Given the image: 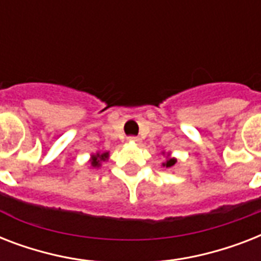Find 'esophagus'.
I'll return each instance as SVG.
<instances>
[{
	"mask_svg": "<svg viewBox=\"0 0 261 261\" xmlns=\"http://www.w3.org/2000/svg\"><path fill=\"white\" fill-rule=\"evenodd\" d=\"M128 141H130V142H134V143L141 142V139H139L138 137H128Z\"/></svg>",
	"mask_w": 261,
	"mask_h": 261,
	"instance_id": "1",
	"label": "esophagus"
}]
</instances>
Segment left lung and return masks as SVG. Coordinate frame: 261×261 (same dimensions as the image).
Segmentation results:
<instances>
[{"label": "left lung", "mask_w": 261, "mask_h": 261, "mask_svg": "<svg viewBox=\"0 0 261 261\" xmlns=\"http://www.w3.org/2000/svg\"><path fill=\"white\" fill-rule=\"evenodd\" d=\"M167 157H168L167 163H164V164H163V167H165V168H172V167H173V165H174V164L177 163V160L173 159V157H169V154H168Z\"/></svg>", "instance_id": "left-lung-1"}]
</instances>
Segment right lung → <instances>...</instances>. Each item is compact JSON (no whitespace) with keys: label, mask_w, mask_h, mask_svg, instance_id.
Masks as SVG:
<instances>
[{"label":"right lung","mask_w":261,"mask_h":261,"mask_svg":"<svg viewBox=\"0 0 261 261\" xmlns=\"http://www.w3.org/2000/svg\"><path fill=\"white\" fill-rule=\"evenodd\" d=\"M110 157V153L106 151V153H96V154L92 155V159H90V165L93 168H98L101 165V163L107 161Z\"/></svg>","instance_id":"right-lung-1"}]
</instances>
